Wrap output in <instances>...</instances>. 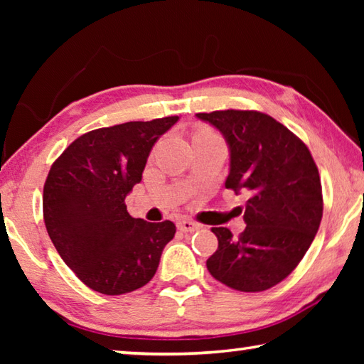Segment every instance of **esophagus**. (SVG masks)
<instances>
[{"instance_id": "1", "label": "esophagus", "mask_w": 364, "mask_h": 364, "mask_svg": "<svg viewBox=\"0 0 364 364\" xmlns=\"http://www.w3.org/2000/svg\"><path fill=\"white\" fill-rule=\"evenodd\" d=\"M197 228H199V225H196L194 221L191 220H180L178 221V230L183 231V232H193L196 231Z\"/></svg>"}]
</instances>
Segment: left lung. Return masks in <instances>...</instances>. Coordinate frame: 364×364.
Returning a JSON list of instances; mask_svg holds the SVG:
<instances>
[{"label":"left lung","mask_w":364,"mask_h":364,"mask_svg":"<svg viewBox=\"0 0 364 364\" xmlns=\"http://www.w3.org/2000/svg\"><path fill=\"white\" fill-rule=\"evenodd\" d=\"M223 134L230 149L226 189L249 196L245 230L232 237L212 228L218 249L207 260L215 279L241 292L281 282L300 263L323 217L321 181L308 147L273 117L257 110L196 114Z\"/></svg>","instance_id":"left-lung-1"}]
</instances>
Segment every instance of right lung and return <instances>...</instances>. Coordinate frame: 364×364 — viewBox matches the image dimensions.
Returning a JSON list of instances; mask_svg holds the SVG:
<instances>
[{"label":"right lung","instance_id":"right-lung-1","mask_svg":"<svg viewBox=\"0 0 364 364\" xmlns=\"http://www.w3.org/2000/svg\"><path fill=\"white\" fill-rule=\"evenodd\" d=\"M178 119L85 133L49 170L43 189L48 234L67 267L96 292L120 295L147 284L175 236L168 220L133 218L125 197L143 178L152 146Z\"/></svg>","mask_w":364,"mask_h":364}]
</instances>
